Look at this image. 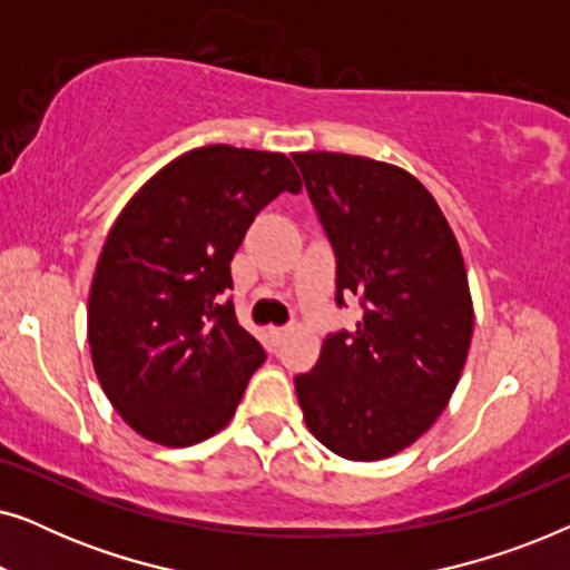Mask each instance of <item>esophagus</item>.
I'll list each match as a JSON object with an SVG mask.
<instances>
[{
    "label": "esophagus",
    "instance_id": "1",
    "mask_svg": "<svg viewBox=\"0 0 570 570\" xmlns=\"http://www.w3.org/2000/svg\"><path fill=\"white\" fill-rule=\"evenodd\" d=\"M269 334H272V340H275V342H283L287 334H291V330H287V326H272Z\"/></svg>",
    "mask_w": 570,
    "mask_h": 570
}]
</instances>
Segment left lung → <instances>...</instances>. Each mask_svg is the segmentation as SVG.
I'll return each mask as SVG.
<instances>
[{"label": "left lung", "mask_w": 570, "mask_h": 570, "mask_svg": "<svg viewBox=\"0 0 570 570\" xmlns=\"http://www.w3.org/2000/svg\"><path fill=\"white\" fill-rule=\"evenodd\" d=\"M337 256V303L363 301L353 334H330L295 376L303 420L350 462L400 454L462 379L474 326L464 256L433 194L392 163L295 153Z\"/></svg>", "instance_id": "obj_1"}]
</instances>
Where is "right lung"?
<instances>
[{
	"mask_svg": "<svg viewBox=\"0 0 570 570\" xmlns=\"http://www.w3.org/2000/svg\"><path fill=\"white\" fill-rule=\"evenodd\" d=\"M283 153L207 145L163 166L108 230L88 298V342L108 402L160 446L230 423L264 350L238 324L230 262L256 213L301 191Z\"/></svg>",
	"mask_w": 570,
	"mask_h": 570,
	"instance_id": "add662e5",
	"label": "right lung"
}]
</instances>
